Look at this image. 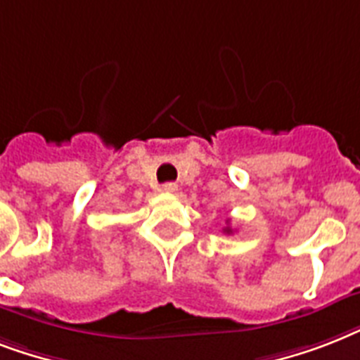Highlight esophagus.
Returning <instances> with one entry per match:
<instances>
[{"label":"esophagus","mask_w":360,"mask_h":360,"mask_svg":"<svg viewBox=\"0 0 360 360\" xmlns=\"http://www.w3.org/2000/svg\"><path fill=\"white\" fill-rule=\"evenodd\" d=\"M162 191L168 192V194H174V192H177V185L175 183H166V185H162Z\"/></svg>","instance_id":"obj_1"}]
</instances>
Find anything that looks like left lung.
I'll return each instance as SVG.
<instances>
[{"mask_svg": "<svg viewBox=\"0 0 360 360\" xmlns=\"http://www.w3.org/2000/svg\"><path fill=\"white\" fill-rule=\"evenodd\" d=\"M231 231H233V230H231L230 226H226V228H224V233H231Z\"/></svg>", "mask_w": 360, "mask_h": 360, "instance_id": "obj_1", "label": "left lung"}]
</instances>
